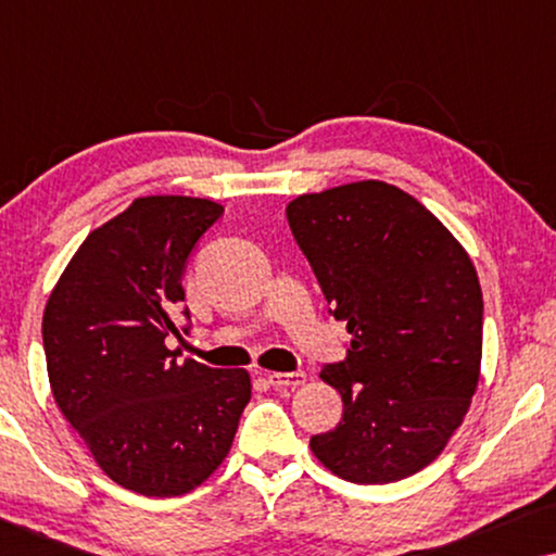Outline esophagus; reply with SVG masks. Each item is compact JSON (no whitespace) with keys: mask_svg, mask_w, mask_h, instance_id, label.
I'll list each match as a JSON object with an SVG mask.
<instances>
[{"mask_svg":"<svg viewBox=\"0 0 556 556\" xmlns=\"http://www.w3.org/2000/svg\"><path fill=\"white\" fill-rule=\"evenodd\" d=\"M265 379H268V384L276 387V390H295V387L306 382V375H303V371H270Z\"/></svg>","mask_w":556,"mask_h":556,"instance_id":"1","label":"esophagus"}]
</instances>
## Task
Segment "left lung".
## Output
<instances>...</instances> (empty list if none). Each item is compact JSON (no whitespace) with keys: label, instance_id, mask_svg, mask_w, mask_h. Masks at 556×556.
<instances>
[{"label":"left lung","instance_id":"obj_1","mask_svg":"<svg viewBox=\"0 0 556 556\" xmlns=\"http://www.w3.org/2000/svg\"><path fill=\"white\" fill-rule=\"evenodd\" d=\"M286 217L352 337L346 359L321 369L344 417L311 438V451L344 481H402L443 453L476 394L483 295L473 263L428 207L387 181L301 194Z\"/></svg>","mask_w":556,"mask_h":556}]
</instances>
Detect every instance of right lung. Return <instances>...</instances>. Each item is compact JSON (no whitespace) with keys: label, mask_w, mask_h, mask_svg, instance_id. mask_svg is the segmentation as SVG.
<instances>
[{"label":"right lung","mask_w":556,"mask_h":556,"mask_svg":"<svg viewBox=\"0 0 556 556\" xmlns=\"http://www.w3.org/2000/svg\"><path fill=\"white\" fill-rule=\"evenodd\" d=\"M223 212L200 197H139L83 240L45 306L60 413L103 473L141 496H181L207 481L250 402L245 369L179 364L166 346L179 337L189 255Z\"/></svg>","instance_id":"add662e5"}]
</instances>
